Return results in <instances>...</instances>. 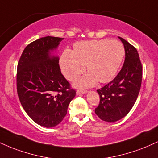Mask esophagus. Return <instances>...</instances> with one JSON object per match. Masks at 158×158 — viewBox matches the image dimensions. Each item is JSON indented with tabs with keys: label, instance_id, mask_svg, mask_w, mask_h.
Listing matches in <instances>:
<instances>
[{
	"label": "esophagus",
	"instance_id": "esophagus-1",
	"mask_svg": "<svg viewBox=\"0 0 158 158\" xmlns=\"http://www.w3.org/2000/svg\"><path fill=\"white\" fill-rule=\"evenodd\" d=\"M88 92V90H77V94H86Z\"/></svg>",
	"mask_w": 158,
	"mask_h": 158
}]
</instances>
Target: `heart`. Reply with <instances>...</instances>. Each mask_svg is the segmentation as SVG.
<instances>
[{"mask_svg": "<svg viewBox=\"0 0 158 158\" xmlns=\"http://www.w3.org/2000/svg\"><path fill=\"white\" fill-rule=\"evenodd\" d=\"M123 44L117 40H90L78 42L74 52L64 50L61 57V71L73 80L85 70L89 71L75 82L79 88H89L97 82H108L117 73L124 57Z\"/></svg>", "mask_w": 158, "mask_h": 158, "instance_id": "heart-1", "label": "heart"}]
</instances>
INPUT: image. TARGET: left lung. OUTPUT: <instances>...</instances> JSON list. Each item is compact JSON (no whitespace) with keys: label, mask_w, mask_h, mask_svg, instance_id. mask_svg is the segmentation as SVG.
I'll return each mask as SVG.
<instances>
[{"label":"left lung","mask_w":158,"mask_h":158,"mask_svg":"<svg viewBox=\"0 0 158 158\" xmlns=\"http://www.w3.org/2000/svg\"><path fill=\"white\" fill-rule=\"evenodd\" d=\"M124 45L126 58L120 71L111 81L98 89L100 98L95 113L102 120L114 123L129 113L138 97L143 67L135 47L119 37Z\"/></svg>","instance_id":"1"}]
</instances>
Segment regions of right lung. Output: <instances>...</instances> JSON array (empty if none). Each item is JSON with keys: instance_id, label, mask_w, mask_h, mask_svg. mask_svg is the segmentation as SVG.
Returning <instances> with one entry per match:
<instances>
[{"instance_id": "1", "label": "right lung", "mask_w": 158, "mask_h": 158, "mask_svg": "<svg viewBox=\"0 0 158 158\" xmlns=\"http://www.w3.org/2000/svg\"><path fill=\"white\" fill-rule=\"evenodd\" d=\"M63 38H41L29 44L17 68V92L29 117L41 126L51 128L66 116L76 90L61 73L59 57L52 56Z\"/></svg>"}]
</instances>
